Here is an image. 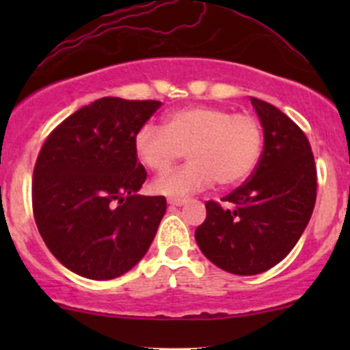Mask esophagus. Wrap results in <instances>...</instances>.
Here are the masks:
<instances>
[{
  "instance_id": "esophagus-1",
  "label": "esophagus",
  "mask_w": 350,
  "mask_h": 350,
  "mask_svg": "<svg viewBox=\"0 0 350 350\" xmlns=\"http://www.w3.org/2000/svg\"><path fill=\"white\" fill-rule=\"evenodd\" d=\"M186 202H187V199H180V198H170V199H167V204H170V206H176V207L184 206Z\"/></svg>"
}]
</instances>
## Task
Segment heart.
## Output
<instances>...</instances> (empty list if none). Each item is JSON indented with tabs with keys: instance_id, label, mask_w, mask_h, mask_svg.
<instances>
[{
	"instance_id": "b5f03b06",
	"label": "heart",
	"mask_w": 350,
	"mask_h": 350,
	"mask_svg": "<svg viewBox=\"0 0 350 350\" xmlns=\"http://www.w3.org/2000/svg\"><path fill=\"white\" fill-rule=\"evenodd\" d=\"M138 161L152 172H166L187 150L186 166L152 183L159 194L186 196L208 187L242 183L258 164L263 148L262 123L255 115L196 105L171 111L164 124L146 123L135 135Z\"/></svg>"
}]
</instances>
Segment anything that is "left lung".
I'll use <instances>...</instances> for the list:
<instances>
[{
	"label": "left lung",
	"instance_id": "8db88e82",
	"mask_svg": "<svg viewBox=\"0 0 350 350\" xmlns=\"http://www.w3.org/2000/svg\"><path fill=\"white\" fill-rule=\"evenodd\" d=\"M263 126V151L250 179L222 200L206 202L196 228L200 252L234 275H258L278 265L303 235L316 204V164L303 130L283 111L253 98Z\"/></svg>",
	"mask_w": 350,
	"mask_h": 350
}]
</instances>
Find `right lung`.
I'll list each match as a JSON object with an SVG mask.
<instances>
[{"instance_id":"obj_1","label":"right lung","mask_w":350,"mask_h":350,"mask_svg":"<svg viewBox=\"0 0 350 350\" xmlns=\"http://www.w3.org/2000/svg\"><path fill=\"white\" fill-rule=\"evenodd\" d=\"M158 100L103 97L52 130L39 151L33 212L52 255L90 280H111L146 255L166 212L163 196H139L146 170L135 135Z\"/></svg>"}]
</instances>
